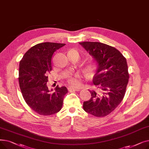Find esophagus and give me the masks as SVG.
Returning <instances> with one entry per match:
<instances>
[{"instance_id": "34e87169", "label": "esophagus", "mask_w": 149, "mask_h": 149, "mask_svg": "<svg viewBox=\"0 0 149 149\" xmlns=\"http://www.w3.org/2000/svg\"><path fill=\"white\" fill-rule=\"evenodd\" d=\"M68 90L69 91H80V88H72V87H70L68 88Z\"/></svg>"}]
</instances>
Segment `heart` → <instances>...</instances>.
<instances>
[{"instance_id":"obj_1","label":"heart","mask_w":149,"mask_h":149,"mask_svg":"<svg viewBox=\"0 0 149 149\" xmlns=\"http://www.w3.org/2000/svg\"><path fill=\"white\" fill-rule=\"evenodd\" d=\"M71 51L73 52H77V51L75 50H72ZM96 65L94 64H91L89 65L88 67V70L90 73H92L96 69ZM68 84L70 86H79L80 85L81 81H80V75L79 74H75L72 75H70L68 78Z\"/></svg>"}]
</instances>
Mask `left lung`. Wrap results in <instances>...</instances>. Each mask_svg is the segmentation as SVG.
<instances>
[{"instance_id":"1","label":"left lung","mask_w":149,"mask_h":149,"mask_svg":"<svg viewBox=\"0 0 149 149\" xmlns=\"http://www.w3.org/2000/svg\"><path fill=\"white\" fill-rule=\"evenodd\" d=\"M79 44L94 59L97 69L93 83L98 91H91V98L84 101L85 112L97 117L112 112L122 101L129 75L126 59L112 46L100 42Z\"/></svg>"}]
</instances>
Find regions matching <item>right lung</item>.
<instances>
[{
  "label": "right lung",
  "instance_id": "1",
  "mask_svg": "<svg viewBox=\"0 0 149 149\" xmlns=\"http://www.w3.org/2000/svg\"><path fill=\"white\" fill-rule=\"evenodd\" d=\"M65 45L51 42L37 44L20 61L19 82L23 97L26 104L40 115H51L59 112L68 92L65 86H57L54 92L47 86V74L52 70V55Z\"/></svg>",
  "mask_w": 149,
  "mask_h": 149
}]
</instances>
